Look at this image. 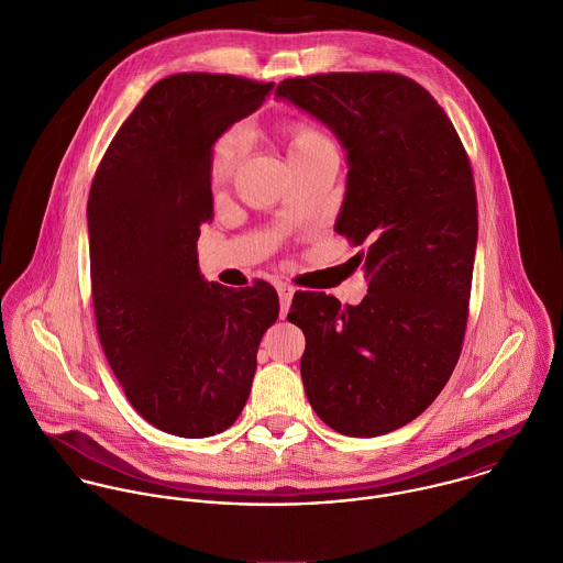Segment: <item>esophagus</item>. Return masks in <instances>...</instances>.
Wrapping results in <instances>:
<instances>
[{"label":"esophagus","instance_id":"1","mask_svg":"<svg viewBox=\"0 0 563 563\" xmlns=\"http://www.w3.org/2000/svg\"><path fill=\"white\" fill-rule=\"evenodd\" d=\"M278 298H280V316L285 318L287 316V311H289V307H291V298H294V287L291 285H287V283H278Z\"/></svg>","mask_w":563,"mask_h":563}]
</instances>
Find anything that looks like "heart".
<instances>
[{"label":"heart","mask_w":563,"mask_h":563,"mask_svg":"<svg viewBox=\"0 0 563 563\" xmlns=\"http://www.w3.org/2000/svg\"><path fill=\"white\" fill-rule=\"evenodd\" d=\"M327 147H333V143L320 128H316L313 123H307V121L291 123L289 158L309 156V154L327 150ZM245 150H247V134L241 125H230L213 141L211 156H209V172H211L213 185H222L234 174L241 158L245 156Z\"/></svg>","instance_id":"b5f03b06"}]
</instances>
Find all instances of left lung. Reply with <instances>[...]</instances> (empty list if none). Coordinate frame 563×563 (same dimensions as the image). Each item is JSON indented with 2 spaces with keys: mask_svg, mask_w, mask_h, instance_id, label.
<instances>
[{
  "mask_svg": "<svg viewBox=\"0 0 563 563\" xmlns=\"http://www.w3.org/2000/svg\"><path fill=\"white\" fill-rule=\"evenodd\" d=\"M276 96L324 121L347 150L335 230L365 245L367 296L296 291L300 374L333 431L376 438L416 420L444 389L467 327L478 232L467 152L444 109L389 71L287 78Z\"/></svg>",
  "mask_w": 563,
  "mask_h": 563,
  "instance_id": "1",
  "label": "left lung"
}]
</instances>
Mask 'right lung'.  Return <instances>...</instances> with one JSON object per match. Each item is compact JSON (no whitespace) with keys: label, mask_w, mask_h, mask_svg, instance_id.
I'll return each instance as SVG.
<instances>
[{"label":"right lung","mask_w":563,"mask_h":563,"mask_svg":"<svg viewBox=\"0 0 563 563\" xmlns=\"http://www.w3.org/2000/svg\"><path fill=\"white\" fill-rule=\"evenodd\" d=\"M274 82L230 74L158 80L121 123L89 194L91 296L109 365L141 418L211 438L245 407L263 333L278 318L265 280L207 283L200 225L213 222L209 156Z\"/></svg>","instance_id":"obj_1"}]
</instances>
